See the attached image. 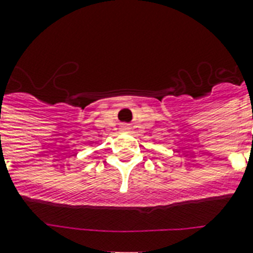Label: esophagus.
I'll use <instances>...</instances> for the list:
<instances>
[{
	"instance_id": "1",
	"label": "esophagus",
	"mask_w": 253,
	"mask_h": 253,
	"mask_svg": "<svg viewBox=\"0 0 253 253\" xmlns=\"http://www.w3.org/2000/svg\"><path fill=\"white\" fill-rule=\"evenodd\" d=\"M123 128H127V126H123Z\"/></svg>"
}]
</instances>
